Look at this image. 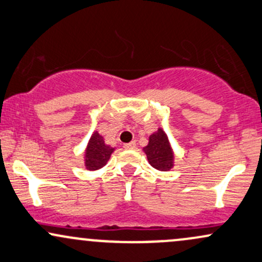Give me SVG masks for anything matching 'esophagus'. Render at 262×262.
<instances>
[{
    "label": "esophagus",
    "instance_id": "1",
    "mask_svg": "<svg viewBox=\"0 0 262 262\" xmlns=\"http://www.w3.org/2000/svg\"><path fill=\"white\" fill-rule=\"evenodd\" d=\"M135 146H137V143H135L134 140L128 144H124V149H135Z\"/></svg>",
    "mask_w": 262,
    "mask_h": 262
}]
</instances>
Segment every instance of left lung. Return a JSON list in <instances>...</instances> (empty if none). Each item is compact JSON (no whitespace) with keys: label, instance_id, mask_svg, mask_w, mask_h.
Returning <instances> with one entry per match:
<instances>
[{"label":"left lung","instance_id":"1","mask_svg":"<svg viewBox=\"0 0 262 262\" xmlns=\"http://www.w3.org/2000/svg\"><path fill=\"white\" fill-rule=\"evenodd\" d=\"M147 160L154 168L159 171H168L173 166V152L165 132L159 129L150 135L149 144L144 147Z\"/></svg>","mask_w":262,"mask_h":262}]
</instances>
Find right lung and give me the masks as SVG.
I'll return each instance as SVG.
<instances>
[{"label": "right lung", "instance_id": "obj_1", "mask_svg": "<svg viewBox=\"0 0 262 262\" xmlns=\"http://www.w3.org/2000/svg\"><path fill=\"white\" fill-rule=\"evenodd\" d=\"M113 150L115 149L106 145L103 138L95 132L93 137L90 138L86 152H85V166H86V168L89 171H96V169L102 168L108 161Z\"/></svg>", "mask_w": 262, "mask_h": 262}]
</instances>
